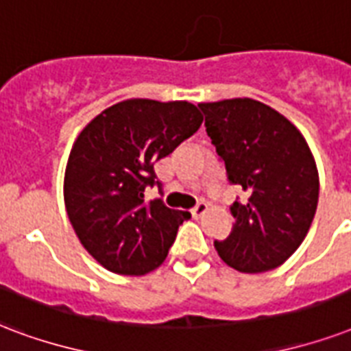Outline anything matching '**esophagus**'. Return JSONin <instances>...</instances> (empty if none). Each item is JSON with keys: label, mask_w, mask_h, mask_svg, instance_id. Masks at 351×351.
Here are the masks:
<instances>
[{"label": "esophagus", "mask_w": 351, "mask_h": 351, "mask_svg": "<svg viewBox=\"0 0 351 351\" xmlns=\"http://www.w3.org/2000/svg\"><path fill=\"white\" fill-rule=\"evenodd\" d=\"M206 211H208V202H204V200H200L199 204L195 206L193 210H191V215H193L195 219H199L204 215Z\"/></svg>", "instance_id": "1"}]
</instances>
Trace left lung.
Listing matches in <instances>:
<instances>
[{
    "mask_svg": "<svg viewBox=\"0 0 351 351\" xmlns=\"http://www.w3.org/2000/svg\"><path fill=\"white\" fill-rule=\"evenodd\" d=\"M206 132L232 184L248 193L230 208L232 232L215 241L224 263L258 274L285 263L311 228L318 204V171L298 128L256 99L200 103Z\"/></svg>",
    "mask_w": 351,
    "mask_h": 351,
    "instance_id": "left-lung-1",
    "label": "left lung"
}]
</instances>
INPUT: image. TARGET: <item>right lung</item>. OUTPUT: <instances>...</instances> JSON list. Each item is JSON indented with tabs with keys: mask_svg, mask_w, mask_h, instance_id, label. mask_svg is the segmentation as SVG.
Wrapping results in <instances>:
<instances>
[{
	"mask_svg": "<svg viewBox=\"0 0 351 351\" xmlns=\"http://www.w3.org/2000/svg\"><path fill=\"white\" fill-rule=\"evenodd\" d=\"M187 101L127 99L95 116L77 136L64 175V202L82 247L106 271L143 276L164 263L189 211L145 200L154 162L202 125Z\"/></svg>",
	"mask_w": 351,
	"mask_h": 351,
	"instance_id": "obj_1",
	"label": "right lung"
}]
</instances>
